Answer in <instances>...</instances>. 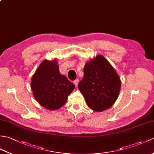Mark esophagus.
<instances>
[{"mask_svg": "<svg viewBox=\"0 0 154 154\" xmlns=\"http://www.w3.org/2000/svg\"><path fill=\"white\" fill-rule=\"evenodd\" d=\"M78 83H79V80H78V79H76V80H75L73 81V83L75 84V85L76 87L78 85Z\"/></svg>", "mask_w": 154, "mask_h": 154, "instance_id": "34e87169", "label": "esophagus"}]
</instances>
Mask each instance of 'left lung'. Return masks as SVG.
Returning <instances> with one entry per match:
<instances>
[{"label":"left lung","instance_id":"8db88e82","mask_svg":"<svg viewBox=\"0 0 154 154\" xmlns=\"http://www.w3.org/2000/svg\"><path fill=\"white\" fill-rule=\"evenodd\" d=\"M83 72L78 87L90 109L102 112L112 106L119 97L121 81L109 62L97 55L85 64Z\"/></svg>","mask_w":154,"mask_h":154}]
</instances>
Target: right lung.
Returning a JSON list of instances; mask_svg holds the SVG:
<instances>
[{"label": "right lung", "instance_id": "1", "mask_svg": "<svg viewBox=\"0 0 154 154\" xmlns=\"http://www.w3.org/2000/svg\"><path fill=\"white\" fill-rule=\"evenodd\" d=\"M75 85L60 73L56 61H44L32 78L31 89L38 102L45 109H59L67 102Z\"/></svg>", "mask_w": 154, "mask_h": 154}]
</instances>
